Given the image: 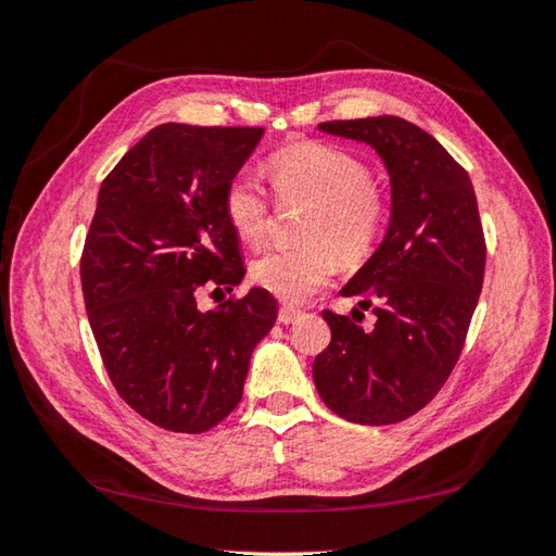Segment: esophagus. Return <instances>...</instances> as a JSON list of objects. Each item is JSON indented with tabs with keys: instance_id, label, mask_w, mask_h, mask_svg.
I'll return each mask as SVG.
<instances>
[{
	"instance_id": "obj_1",
	"label": "esophagus",
	"mask_w": 556,
	"mask_h": 556,
	"mask_svg": "<svg viewBox=\"0 0 556 556\" xmlns=\"http://www.w3.org/2000/svg\"><path fill=\"white\" fill-rule=\"evenodd\" d=\"M301 315H303V311L293 308V305H281V308H279V323L291 325V323H296Z\"/></svg>"
}]
</instances>
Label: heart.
Listing matches in <instances>:
<instances>
[{
	"mask_svg": "<svg viewBox=\"0 0 556 556\" xmlns=\"http://www.w3.org/2000/svg\"><path fill=\"white\" fill-rule=\"evenodd\" d=\"M267 179L281 205H308L301 224L305 245L267 251L248 267L253 285L271 296L289 303L311 299L332 281L337 257L361 263L380 243L389 198L368 164L351 152L325 143L291 146L269 160ZM224 217L243 243L265 241L271 200L253 174H236L224 188Z\"/></svg>",
	"mask_w": 556,
	"mask_h": 556,
	"instance_id": "obj_1",
	"label": "heart"
}]
</instances>
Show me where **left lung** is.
<instances>
[{"mask_svg": "<svg viewBox=\"0 0 556 556\" xmlns=\"http://www.w3.org/2000/svg\"><path fill=\"white\" fill-rule=\"evenodd\" d=\"M320 131L377 150L392 181L384 241L341 296L375 313L323 311L332 341L313 363L317 394L337 416L392 425L428 406L466 344L485 275V233L468 172L399 116L325 122Z\"/></svg>", "mask_w": 556, "mask_h": 556, "instance_id": "obj_1", "label": "left lung"}]
</instances>
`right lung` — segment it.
<instances>
[{"mask_svg": "<svg viewBox=\"0 0 556 556\" xmlns=\"http://www.w3.org/2000/svg\"><path fill=\"white\" fill-rule=\"evenodd\" d=\"M265 128L162 124L100 186L80 255L88 320L116 392L172 432L212 430L239 406L251 353L277 320L265 289L200 311L245 275L224 188ZM212 291V293H215Z\"/></svg>", "mask_w": 556, "mask_h": 556, "instance_id": "right-lung-1", "label": "right lung"}]
</instances>
